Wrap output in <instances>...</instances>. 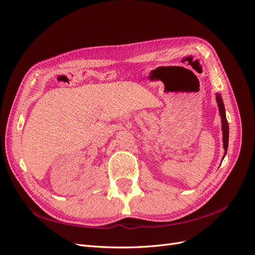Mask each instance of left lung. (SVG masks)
Listing matches in <instances>:
<instances>
[{
    "label": "left lung",
    "mask_w": 255,
    "mask_h": 255,
    "mask_svg": "<svg viewBox=\"0 0 255 255\" xmlns=\"http://www.w3.org/2000/svg\"><path fill=\"white\" fill-rule=\"evenodd\" d=\"M216 100H217V104L219 107V114L221 117V128H222V141H223V149H225V158L227 151H228V145H229V123L226 117V110H225V104H223L222 98L220 94H216ZM222 158V159H223Z\"/></svg>",
    "instance_id": "left-lung-1"
}]
</instances>
